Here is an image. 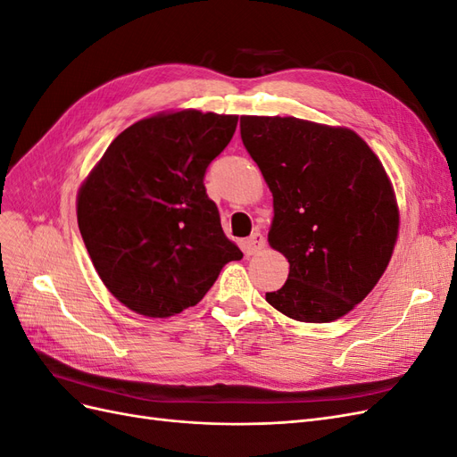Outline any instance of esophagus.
<instances>
[{
	"label": "esophagus",
	"instance_id": "esophagus-1",
	"mask_svg": "<svg viewBox=\"0 0 457 457\" xmlns=\"http://www.w3.org/2000/svg\"><path fill=\"white\" fill-rule=\"evenodd\" d=\"M262 247H265V237H262L261 232H253L252 237L245 240L244 252H245V255H255L262 250Z\"/></svg>",
	"mask_w": 457,
	"mask_h": 457
}]
</instances>
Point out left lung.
I'll list each match as a JSON object with an SVG mask.
<instances>
[{
  "label": "left lung",
  "instance_id": "obj_1",
  "mask_svg": "<svg viewBox=\"0 0 457 457\" xmlns=\"http://www.w3.org/2000/svg\"><path fill=\"white\" fill-rule=\"evenodd\" d=\"M245 150L272 192L269 244L289 262L267 301L299 322L337 320L381 278L398 237L389 177L354 131L297 118L242 116Z\"/></svg>",
  "mask_w": 457,
  "mask_h": 457
}]
</instances>
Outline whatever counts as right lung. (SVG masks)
Returning <instances> with one entry per match:
<instances>
[{
	"instance_id": "1",
	"label": "right lung",
	"mask_w": 457,
	"mask_h": 457,
	"mask_svg": "<svg viewBox=\"0 0 457 457\" xmlns=\"http://www.w3.org/2000/svg\"><path fill=\"white\" fill-rule=\"evenodd\" d=\"M238 116L156 114L110 143L78 192V227L101 280L128 309L168 318L195 307L242 252L220 227L205 170Z\"/></svg>"
}]
</instances>
